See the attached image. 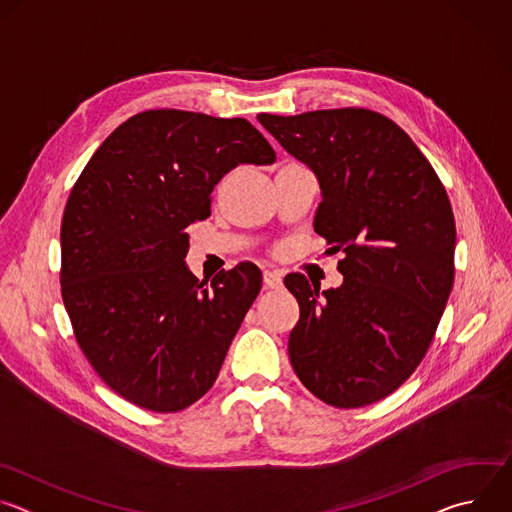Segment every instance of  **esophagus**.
I'll use <instances>...</instances> for the list:
<instances>
[{
  "mask_svg": "<svg viewBox=\"0 0 512 512\" xmlns=\"http://www.w3.org/2000/svg\"><path fill=\"white\" fill-rule=\"evenodd\" d=\"M263 283L269 289H279L283 285V279H281V275L277 271H265L263 273Z\"/></svg>",
  "mask_w": 512,
  "mask_h": 512,
  "instance_id": "esophagus-1",
  "label": "esophagus"
}]
</instances>
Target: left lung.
Wrapping results in <instances>:
<instances>
[{"mask_svg": "<svg viewBox=\"0 0 512 512\" xmlns=\"http://www.w3.org/2000/svg\"><path fill=\"white\" fill-rule=\"evenodd\" d=\"M318 178L314 231L342 253V285L291 273L300 304L289 360L304 387L354 409L399 389L425 356L454 283L456 225L440 178L411 137L369 109L257 115Z\"/></svg>", "mask_w": 512, "mask_h": 512, "instance_id": "1", "label": "left lung"}]
</instances>
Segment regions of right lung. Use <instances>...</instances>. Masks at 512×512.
Returning <instances> with one entry per match:
<instances>
[{"label":"right lung","mask_w":512,"mask_h":512,"mask_svg":"<svg viewBox=\"0 0 512 512\" xmlns=\"http://www.w3.org/2000/svg\"><path fill=\"white\" fill-rule=\"evenodd\" d=\"M275 152L247 119L154 109L121 123L72 188L60 227L62 300L77 342L123 399L186 409L216 381L261 289L241 263L198 281L186 229L241 164Z\"/></svg>","instance_id":"1"}]
</instances>
